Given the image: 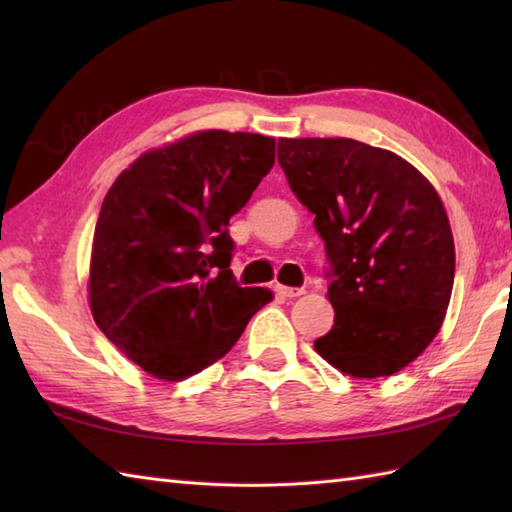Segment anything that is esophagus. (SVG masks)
Here are the masks:
<instances>
[{
  "label": "esophagus",
  "mask_w": 512,
  "mask_h": 512,
  "mask_svg": "<svg viewBox=\"0 0 512 512\" xmlns=\"http://www.w3.org/2000/svg\"><path fill=\"white\" fill-rule=\"evenodd\" d=\"M275 290H277V295H279V297H288V299L301 297L303 292H306V290H303V288H288V286H277Z\"/></svg>",
  "instance_id": "1"
}]
</instances>
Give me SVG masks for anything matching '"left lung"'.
<instances>
[{"label":"left lung","mask_w":512,"mask_h":512,"mask_svg":"<svg viewBox=\"0 0 512 512\" xmlns=\"http://www.w3.org/2000/svg\"><path fill=\"white\" fill-rule=\"evenodd\" d=\"M277 158L328 257L334 325L314 350L354 378L400 372L451 299L455 246L440 195L407 160L352 138H279Z\"/></svg>","instance_id":"1"}]
</instances>
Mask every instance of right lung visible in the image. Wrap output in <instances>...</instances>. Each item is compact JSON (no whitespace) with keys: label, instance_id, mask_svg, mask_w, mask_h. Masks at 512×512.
I'll list each match as a JSON object with an SVG mask.
<instances>
[{"label":"right lung","instance_id":"add662e5","mask_svg":"<svg viewBox=\"0 0 512 512\" xmlns=\"http://www.w3.org/2000/svg\"><path fill=\"white\" fill-rule=\"evenodd\" d=\"M275 165V138L198 132L147 151L107 191L94 231L90 306L147 374L182 380L222 358L273 301L231 270V217Z\"/></svg>","mask_w":512,"mask_h":512}]
</instances>
